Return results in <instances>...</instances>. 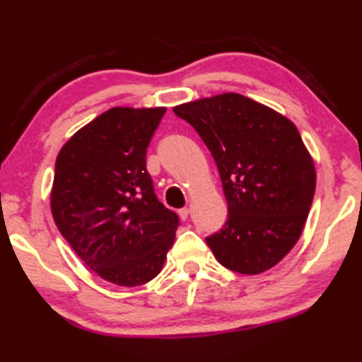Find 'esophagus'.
<instances>
[{"mask_svg": "<svg viewBox=\"0 0 362 362\" xmlns=\"http://www.w3.org/2000/svg\"><path fill=\"white\" fill-rule=\"evenodd\" d=\"M189 214H190V209L189 207H184V209H180V211H178V216H180L182 221L189 219Z\"/></svg>", "mask_w": 362, "mask_h": 362, "instance_id": "obj_1", "label": "esophagus"}]
</instances>
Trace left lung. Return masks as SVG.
<instances>
[{
  "label": "left lung",
  "mask_w": 362,
  "mask_h": 362,
  "mask_svg": "<svg viewBox=\"0 0 362 362\" xmlns=\"http://www.w3.org/2000/svg\"><path fill=\"white\" fill-rule=\"evenodd\" d=\"M173 112L194 126L219 170L228 221L206 238L217 261L243 275L273 268L298 241L315 192V167L297 126L234 93Z\"/></svg>",
  "instance_id": "obj_1"
}]
</instances>
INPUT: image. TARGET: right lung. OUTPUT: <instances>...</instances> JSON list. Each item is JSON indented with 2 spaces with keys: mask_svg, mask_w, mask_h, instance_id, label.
<instances>
[{
  "mask_svg": "<svg viewBox=\"0 0 362 362\" xmlns=\"http://www.w3.org/2000/svg\"><path fill=\"white\" fill-rule=\"evenodd\" d=\"M165 111L112 107L57 156L50 197L57 228L87 267L115 285L153 280L180 226L146 170V148Z\"/></svg>",
  "mask_w": 362,
  "mask_h": 362,
  "instance_id": "right-lung-1",
  "label": "right lung"
}]
</instances>
